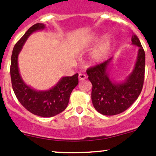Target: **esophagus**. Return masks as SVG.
Here are the masks:
<instances>
[{"mask_svg":"<svg viewBox=\"0 0 156 156\" xmlns=\"http://www.w3.org/2000/svg\"><path fill=\"white\" fill-rule=\"evenodd\" d=\"M86 78H87V76H86L85 74H83V73L79 74V80L80 81L84 80H86Z\"/></svg>","mask_w":156,"mask_h":156,"instance_id":"34e87169","label":"esophagus"}]
</instances>
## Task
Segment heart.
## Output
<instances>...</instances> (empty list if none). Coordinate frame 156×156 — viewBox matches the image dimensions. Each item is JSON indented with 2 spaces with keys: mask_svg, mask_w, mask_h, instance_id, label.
<instances>
[{
  "mask_svg": "<svg viewBox=\"0 0 156 156\" xmlns=\"http://www.w3.org/2000/svg\"><path fill=\"white\" fill-rule=\"evenodd\" d=\"M98 39H99V35H92L90 38V43L93 44L96 42ZM111 47H112V39L109 36H105L90 53V59L92 63H99L103 62L109 54Z\"/></svg>",
  "mask_w": 156,
  "mask_h": 156,
  "instance_id": "heart-1",
  "label": "heart"
}]
</instances>
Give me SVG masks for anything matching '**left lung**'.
I'll return each mask as SVG.
<instances>
[{
  "label": "left lung",
  "instance_id": "8db88e82",
  "mask_svg": "<svg viewBox=\"0 0 156 156\" xmlns=\"http://www.w3.org/2000/svg\"><path fill=\"white\" fill-rule=\"evenodd\" d=\"M132 44L139 47L137 59L132 72L124 80H115L109 74V66L113 57L87 70L89 80L93 85V105L103 115H114L124 112L136 101L142 91L146 55L136 35L132 37Z\"/></svg>",
  "mask_w": 156,
  "mask_h": 156
}]
</instances>
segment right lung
<instances>
[{
	"mask_svg": "<svg viewBox=\"0 0 156 156\" xmlns=\"http://www.w3.org/2000/svg\"><path fill=\"white\" fill-rule=\"evenodd\" d=\"M44 23H36L27 30L13 49L10 77L13 90L22 106L31 113L41 117H52L63 112L67 106L73 90L77 86L78 73L64 76L52 88L37 90L26 84L18 66V56L27 38L33 33L45 29Z\"/></svg>",
	"mask_w": 156,
	"mask_h": 156,
	"instance_id": "obj_1",
	"label": "right lung"
}]
</instances>
